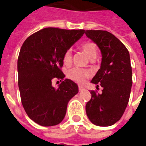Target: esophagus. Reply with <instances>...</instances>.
Returning <instances> with one entry per match:
<instances>
[{"label": "esophagus", "mask_w": 146, "mask_h": 146, "mask_svg": "<svg viewBox=\"0 0 146 146\" xmlns=\"http://www.w3.org/2000/svg\"><path fill=\"white\" fill-rule=\"evenodd\" d=\"M78 90L79 91H82L83 90H84V88L82 87V86H78Z\"/></svg>", "instance_id": "34e87169"}]
</instances>
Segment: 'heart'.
I'll return each instance as SVG.
<instances>
[{
    "label": "heart",
    "instance_id": "obj_1",
    "mask_svg": "<svg viewBox=\"0 0 146 146\" xmlns=\"http://www.w3.org/2000/svg\"><path fill=\"white\" fill-rule=\"evenodd\" d=\"M81 49L88 55L90 58H94L97 57L98 55V48L95 44L92 42H86L81 45ZM72 61V51L68 49L65 52L63 55V62L66 65L71 64ZM68 75L70 78L78 84L85 83L87 79L90 77V72L85 70H82L78 68H74L69 70L68 72Z\"/></svg>",
    "mask_w": 146,
    "mask_h": 146
}]
</instances>
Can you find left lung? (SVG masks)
I'll list each match as a JSON object with an SVG mask.
<instances>
[{"label": "left lung", "instance_id": "8db88e82", "mask_svg": "<svg viewBox=\"0 0 146 146\" xmlns=\"http://www.w3.org/2000/svg\"><path fill=\"white\" fill-rule=\"evenodd\" d=\"M85 34L101 52L100 68L91 83L103 88L100 94L91 91L86 104L87 116L96 126H110L119 121L128 104L133 74L129 53L114 35L104 30H86Z\"/></svg>", "mask_w": 146, "mask_h": 146}]
</instances>
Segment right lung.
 I'll use <instances>...</instances> for the list:
<instances>
[{"instance_id": "right-lung-1", "label": "right lung", "mask_w": 146, "mask_h": 146, "mask_svg": "<svg viewBox=\"0 0 146 146\" xmlns=\"http://www.w3.org/2000/svg\"><path fill=\"white\" fill-rule=\"evenodd\" d=\"M84 30L48 27L28 37L17 60L18 86L25 111L35 123L52 126L62 121L68 103L78 93V87L65 79L55 89L53 79L63 80V55L83 34Z\"/></svg>"}]
</instances>
